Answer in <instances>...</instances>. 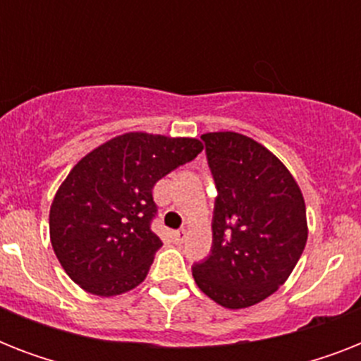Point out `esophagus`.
Instances as JSON below:
<instances>
[{"mask_svg": "<svg viewBox=\"0 0 361 361\" xmlns=\"http://www.w3.org/2000/svg\"><path fill=\"white\" fill-rule=\"evenodd\" d=\"M172 236H174V240L178 241V243H183V241L187 240V231H176Z\"/></svg>", "mask_w": 361, "mask_h": 361, "instance_id": "1", "label": "esophagus"}]
</instances>
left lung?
Here are the masks:
<instances>
[{
	"label": "left lung",
	"instance_id": "obj_1",
	"mask_svg": "<svg viewBox=\"0 0 361 361\" xmlns=\"http://www.w3.org/2000/svg\"><path fill=\"white\" fill-rule=\"evenodd\" d=\"M214 174V245L192 277L226 309H245L271 296L296 268L307 243L302 189L290 170L249 136L202 135Z\"/></svg>",
	"mask_w": 361,
	"mask_h": 361
}]
</instances>
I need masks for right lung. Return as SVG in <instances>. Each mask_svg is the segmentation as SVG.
Instances as JSON below:
<instances>
[{
	"label": "right lung",
	"instance_id": "add662e5",
	"mask_svg": "<svg viewBox=\"0 0 361 361\" xmlns=\"http://www.w3.org/2000/svg\"><path fill=\"white\" fill-rule=\"evenodd\" d=\"M202 149L198 138L135 130L84 155L50 206V241L65 274L103 298L140 285L163 245L149 228L153 185Z\"/></svg>",
	"mask_w": 361,
	"mask_h": 361
}]
</instances>
